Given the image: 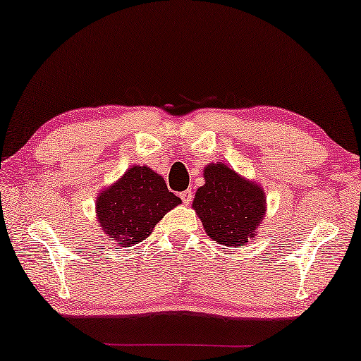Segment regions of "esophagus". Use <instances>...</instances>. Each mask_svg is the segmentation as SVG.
<instances>
[{
	"label": "esophagus",
	"mask_w": 361,
	"mask_h": 361,
	"mask_svg": "<svg viewBox=\"0 0 361 361\" xmlns=\"http://www.w3.org/2000/svg\"><path fill=\"white\" fill-rule=\"evenodd\" d=\"M180 197H181V201L185 202V204H190L191 200H192V191H191V190L181 191V192H180Z\"/></svg>",
	"instance_id": "34e87169"
}]
</instances>
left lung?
Instances as JSON below:
<instances>
[{
  "instance_id": "obj_1",
  "label": "left lung",
  "mask_w": 361,
  "mask_h": 361,
  "mask_svg": "<svg viewBox=\"0 0 361 361\" xmlns=\"http://www.w3.org/2000/svg\"><path fill=\"white\" fill-rule=\"evenodd\" d=\"M204 180L197 188L192 209L206 233L222 245H245L257 235L265 217L267 197L262 186L242 178L221 161L206 165Z\"/></svg>"
}]
</instances>
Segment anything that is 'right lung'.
Wrapping results in <instances>:
<instances>
[{"mask_svg": "<svg viewBox=\"0 0 361 361\" xmlns=\"http://www.w3.org/2000/svg\"><path fill=\"white\" fill-rule=\"evenodd\" d=\"M181 200L149 166L134 165L96 197L98 224L123 248L145 240L166 212Z\"/></svg>", "mask_w": 361, "mask_h": 361, "instance_id": "add662e5", "label": "right lung"}]
</instances>
